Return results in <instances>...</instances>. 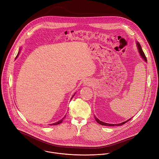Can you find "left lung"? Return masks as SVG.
<instances>
[{
	"label": "left lung",
	"mask_w": 159,
	"mask_h": 159,
	"mask_svg": "<svg viewBox=\"0 0 159 159\" xmlns=\"http://www.w3.org/2000/svg\"><path fill=\"white\" fill-rule=\"evenodd\" d=\"M137 47H138L139 52V53H140V54H141V57L143 58V59H144V61H147L146 57V56H145V54H144V52H143V50H142V48H141L140 44H139V43H137ZM94 118H95V120H96V121H97L98 123H99V124H100V125H105V126H121V125H124L125 123L128 122L129 120H130H130H127V121H125V122H123V123H118V124H109V123H104V122H103V121H100V120L96 117V116H94Z\"/></svg>",
	"instance_id": "8db88e82"
}]
</instances>
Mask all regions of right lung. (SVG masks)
Instances as JSON below:
<instances>
[{"instance_id": "add662e5", "label": "right lung", "mask_w": 159, "mask_h": 159, "mask_svg": "<svg viewBox=\"0 0 159 159\" xmlns=\"http://www.w3.org/2000/svg\"><path fill=\"white\" fill-rule=\"evenodd\" d=\"M18 55H17V56H18ZM16 56V57H17ZM65 117L64 118H63L62 120H61L60 121H59L58 122H56V123H52V124H50L49 125H59V124H60V123H61L62 122V120H64L65 119Z\"/></svg>"}]
</instances>
